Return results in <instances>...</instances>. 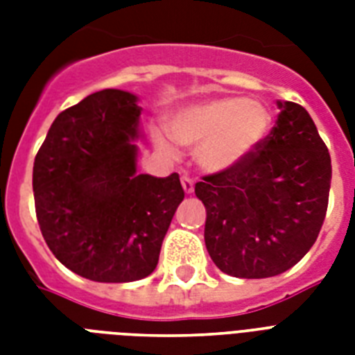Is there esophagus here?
Segmentation results:
<instances>
[{"mask_svg":"<svg viewBox=\"0 0 355 355\" xmlns=\"http://www.w3.org/2000/svg\"><path fill=\"white\" fill-rule=\"evenodd\" d=\"M182 188H184V191H186V193H188V195H191L195 191L193 180H191V178H189L188 175H184V177H182Z\"/></svg>","mask_w":355,"mask_h":355,"instance_id":"1","label":"esophagus"}]
</instances>
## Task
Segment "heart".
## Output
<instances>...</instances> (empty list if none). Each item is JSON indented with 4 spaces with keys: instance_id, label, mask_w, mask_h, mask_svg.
Wrapping results in <instances>:
<instances>
[{
    "instance_id": "1",
    "label": "heart",
    "mask_w": 355,
    "mask_h": 355,
    "mask_svg": "<svg viewBox=\"0 0 355 355\" xmlns=\"http://www.w3.org/2000/svg\"><path fill=\"white\" fill-rule=\"evenodd\" d=\"M270 125L269 108L239 96L186 105L167 118L173 139L186 147H197V162L208 173H227L241 166L269 136ZM153 138L164 153H175L166 132L156 130Z\"/></svg>"
}]
</instances>
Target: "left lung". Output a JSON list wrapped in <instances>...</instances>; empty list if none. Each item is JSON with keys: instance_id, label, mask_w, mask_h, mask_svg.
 I'll return each mask as SVG.
<instances>
[{"instance_id": "left-lung-1", "label": "left lung", "mask_w": 355, "mask_h": 355, "mask_svg": "<svg viewBox=\"0 0 355 355\" xmlns=\"http://www.w3.org/2000/svg\"><path fill=\"white\" fill-rule=\"evenodd\" d=\"M278 119L248 160L202 177L205 243L214 263L236 278H269L313 247L324 223L331 160L308 110L278 101Z\"/></svg>"}]
</instances>
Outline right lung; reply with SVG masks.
Instances as JSON below:
<instances>
[{"instance_id": "1", "label": "right lung", "mask_w": 355, "mask_h": 355, "mask_svg": "<svg viewBox=\"0 0 355 355\" xmlns=\"http://www.w3.org/2000/svg\"><path fill=\"white\" fill-rule=\"evenodd\" d=\"M138 97L107 90L57 116L35 158L33 191L55 258L94 282L141 280L184 199L178 173H138Z\"/></svg>"}]
</instances>
